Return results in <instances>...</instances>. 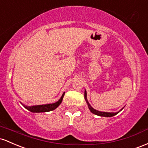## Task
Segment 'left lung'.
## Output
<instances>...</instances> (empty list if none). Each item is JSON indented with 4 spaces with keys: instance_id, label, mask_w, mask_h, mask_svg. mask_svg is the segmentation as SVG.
I'll return each instance as SVG.
<instances>
[{
    "instance_id": "1",
    "label": "left lung",
    "mask_w": 148,
    "mask_h": 148,
    "mask_svg": "<svg viewBox=\"0 0 148 148\" xmlns=\"http://www.w3.org/2000/svg\"><path fill=\"white\" fill-rule=\"evenodd\" d=\"M84 99H85L86 102H87V106H88V108H89V110L91 111V112H92L93 114H96V115H98V116H101V117H113V116L116 115L117 113H119V112H120L121 110H122V109L124 108H122V109H121L120 110L118 111V112H101V111H99L97 110H96V109L93 108L91 106L90 104H89V103L88 102V100H87V91L84 90Z\"/></svg>"
}]
</instances>
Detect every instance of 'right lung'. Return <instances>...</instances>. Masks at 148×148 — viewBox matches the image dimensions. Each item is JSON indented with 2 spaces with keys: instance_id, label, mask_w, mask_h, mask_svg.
<instances>
[{
  "instance_id": "add662e5",
  "label": "right lung",
  "mask_w": 148,
  "mask_h": 148,
  "mask_svg": "<svg viewBox=\"0 0 148 148\" xmlns=\"http://www.w3.org/2000/svg\"><path fill=\"white\" fill-rule=\"evenodd\" d=\"M65 92H64V94H62L61 97L60 98L59 101H56L55 103H49V104H45V105H37V106H28L24 105V104L21 103L26 109H27L28 110L31 111L32 112H49V111H52L55 110L56 108L58 107L60 104L61 103L63 100V98H64Z\"/></svg>"
}]
</instances>
